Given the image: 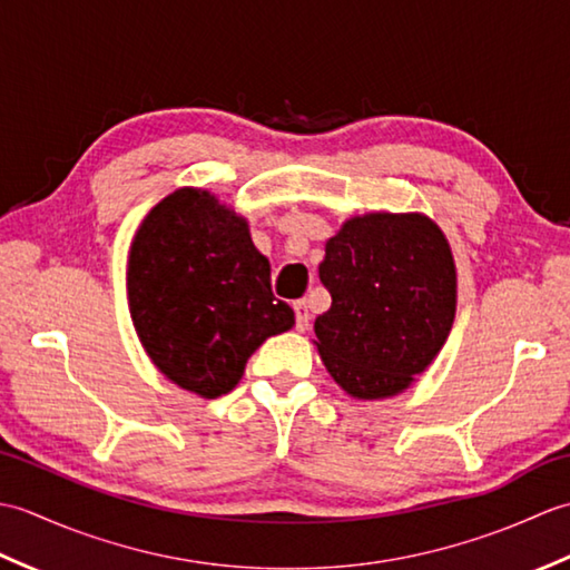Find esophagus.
<instances>
[{
  "label": "esophagus",
  "mask_w": 570,
  "mask_h": 570,
  "mask_svg": "<svg viewBox=\"0 0 570 570\" xmlns=\"http://www.w3.org/2000/svg\"><path fill=\"white\" fill-rule=\"evenodd\" d=\"M294 313H296V328L304 333V331H308V325H311V311H308V304L304 298L301 301H296L294 304Z\"/></svg>",
  "instance_id": "obj_1"
}]
</instances>
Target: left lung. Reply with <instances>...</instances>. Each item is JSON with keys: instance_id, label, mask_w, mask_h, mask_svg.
<instances>
[{"instance_id": "1", "label": "left lung", "mask_w": 570, "mask_h": 570, "mask_svg": "<svg viewBox=\"0 0 570 570\" xmlns=\"http://www.w3.org/2000/svg\"><path fill=\"white\" fill-rule=\"evenodd\" d=\"M318 276L333 298L313 325L318 353L357 399L406 390L451 333L455 266L429 217H353L325 245Z\"/></svg>"}]
</instances>
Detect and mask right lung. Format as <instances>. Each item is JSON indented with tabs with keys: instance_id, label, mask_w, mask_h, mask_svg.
I'll return each mask as SVG.
<instances>
[{
	"instance_id": "obj_1",
	"label": "right lung",
	"mask_w": 570,
	"mask_h": 570,
	"mask_svg": "<svg viewBox=\"0 0 570 570\" xmlns=\"http://www.w3.org/2000/svg\"><path fill=\"white\" fill-rule=\"evenodd\" d=\"M127 288L154 365L208 399L235 390L254 350L294 325L247 223L196 188L171 193L141 223Z\"/></svg>"
}]
</instances>
